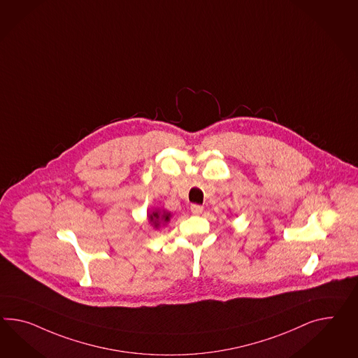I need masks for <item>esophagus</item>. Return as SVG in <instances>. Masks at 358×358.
I'll use <instances>...</instances> for the list:
<instances>
[{
    "instance_id": "34e87169",
    "label": "esophagus",
    "mask_w": 358,
    "mask_h": 358,
    "mask_svg": "<svg viewBox=\"0 0 358 358\" xmlns=\"http://www.w3.org/2000/svg\"><path fill=\"white\" fill-rule=\"evenodd\" d=\"M202 210H203V206H201V205H197V203H193V205H191V211H192L194 215L201 214Z\"/></svg>"
}]
</instances>
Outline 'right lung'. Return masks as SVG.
<instances>
[{
    "mask_svg": "<svg viewBox=\"0 0 358 358\" xmlns=\"http://www.w3.org/2000/svg\"><path fill=\"white\" fill-rule=\"evenodd\" d=\"M170 217H171V214L167 213V211L155 210L148 214L149 222H150L155 227H158L161 223H167V222L170 220Z\"/></svg>",
    "mask_w": 358,
    "mask_h": 358,
    "instance_id": "add662e5",
    "label": "right lung"
}]
</instances>
